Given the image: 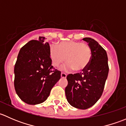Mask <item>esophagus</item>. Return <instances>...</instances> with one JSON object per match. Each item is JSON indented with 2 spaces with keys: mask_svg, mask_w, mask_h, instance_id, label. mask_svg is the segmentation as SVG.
Returning a JSON list of instances; mask_svg holds the SVG:
<instances>
[{
  "mask_svg": "<svg viewBox=\"0 0 126 126\" xmlns=\"http://www.w3.org/2000/svg\"><path fill=\"white\" fill-rule=\"evenodd\" d=\"M67 76V75L65 73H63V72H62V74H61V77L62 78H66Z\"/></svg>",
  "mask_w": 126,
  "mask_h": 126,
  "instance_id": "34e87169",
  "label": "esophagus"
}]
</instances>
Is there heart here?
Listing matches in <instances>:
<instances>
[{
  "instance_id": "1",
  "label": "heart",
  "mask_w": 126,
  "mask_h": 126,
  "mask_svg": "<svg viewBox=\"0 0 126 126\" xmlns=\"http://www.w3.org/2000/svg\"><path fill=\"white\" fill-rule=\"evenodd\" d=\"M49 55L54 66H60L65 60L66 63L63 69L80 71L88 65L91 59V50L87 44L67 41L50 46Z\"/></svg>"
}]
</instances>
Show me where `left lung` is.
I'll use <instances>...</instances> for the list:
<instances>
[{"mask_svg": "<svg viewBox=\"0 0 126 126\" xmlns=\"http://www.w3.org/2000/svg\"><path fill=\"white\" fill-rule=\"evenodd\" d=\"M83 40L88 43L91 59L82 73L67 76L65 94L71 105L85 110L94 105L102 96L109 68L105 49L91 38H84Z\"/></svg>", "mask_w": 126, "mask_h": 126, "instance_id": "left-lung-1", "label": "left lung"}]
</instances>
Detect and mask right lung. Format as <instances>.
I'll use <instances>...</instances> for the list:
<instances>
[{"label": "right lung", "instance_id": "1", "mask_svg": "<svg viewBox=\"0 0 126 126\" xmlns=\"http://www.w3.org/2000/svg\"><path fill=\"white\" fill-rule=\"evenodd\" d=\"M50 46L45 38L28 42L19 50L15 65V88L19 98L30 105L41 104L61 77L52 66Z\"/></svg>", "mask_w": 126, "mask_h": 126}]
</instances>
